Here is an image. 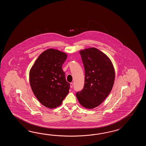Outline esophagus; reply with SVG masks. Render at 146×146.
<instances>
[{
  "label": "esophagus",
  "instance_id": "obj_1",
  "mask_svg": "<svg viewBox=\"0 0 146 146\" xmlns=\"http://www.w3.org/2000/svg\"><path fill=\"white\" fill-rule=\"evenodd\" d=\"M73 86H74V84H73L72 82H71V83L70 84V87L71 88H72L73 87Z\"/></svg>",
  "mask_w": 146,
  "mask_h": 146
}]
</instances>
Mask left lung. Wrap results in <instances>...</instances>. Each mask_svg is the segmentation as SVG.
Masks as SVG:
<instances>
[{"instance_id": "obj_1", "label": "left lung", "mask_w": 146, "mask_h": 146, "mask_svg": "<svg viewBox=\"0 0 146 146\" xmlns=\"http://www.w3.org/2000/svg\"><path fill=\"white\" fill-rule=\"evenodd\" d=\"M84 63V89L76 93L79 103L86 109L100 105L111 92L115 80V70L111 59L102 52L90 47L79 52Z\"/></svg>"}]
</instances>
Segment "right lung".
Wrapping results in <instances>:
<instances>
[{"mask_svg": "<svg viewBox=\"0 0 146 146\" xmlns=\"http://www.w3.org/2000/svg\"><path fill=\"white\" fill-rule=\"evenodd\" d=\"M67 55L49 48L41 53L29 72L31 89L38 101L49 109L60 106L68 94L70 84L65 78L62 64Z\"/></svg>", "mask_w": 146, "mask_h": 146, "instance_id": "right-lung-1", "label": "right lung"}]
</instances>
